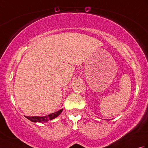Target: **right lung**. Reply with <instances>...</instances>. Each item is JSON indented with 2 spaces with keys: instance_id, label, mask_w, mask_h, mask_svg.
Segmentation results:
<instances>
[{
  "instance_id": "obj_1",
  "label": "right lung",
  "mask_w": 148,
  "mask_h": 148,
  "mask_svg": "<svg viewBox=\"0 0 148 148\" xmlns=\"http://www.w3.org/2000/svg\"><path fill=\"white\" fill-rule=\"evenodd\" d=\"M63 111V109H60L59 111L55 112L53 113H51L48 116H25V117L27 118L28 119H29L30 121L34 122V123H46L47 121H48L49 120H51V119H54L55 118L57 117L60 114H61V112Z\"/></svg>"
}]
</instances>
